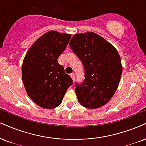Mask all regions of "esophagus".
<instances>
[{"instance_id":"esophagus-1","label":"esophagus","mask_w":146,"mask_h":146,"mask_svg":"<svg viewBox=\"0 0 146 146\" xmlns=\"http://www.w3.org/2000/svg\"><path fill=\"white\" fill-rule=\"evenodd\" d=\"M70 76H71L72 78L73 82H74L75 81V74H70Z\"/></svg>"}]
</instances>
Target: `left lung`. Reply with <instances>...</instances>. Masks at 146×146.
I'll list each match as a JSON object with an SVG mask.
<instances>
[{
  "label": "left lung",
  "instance_id": "left-lung-1",
  "mask_svg": "<svg viewBox=\"0 0 146 146\" xmlns=\"http://www.w3.org/2000/svg\"><path fill=\"white\" fill-rule=\"evenodd\" d=\"M70 46L84 68L85 79L76 84L79 103L96 109L108 103L116 93L123 66L119 53L111 43L95 32L76 34Z\"/></svg>",
  "mask_w": 146,
  "mask_h": 146
}]
</instances>
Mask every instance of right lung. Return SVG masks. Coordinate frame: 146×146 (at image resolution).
Wrapping results in <instances>:
<instances>
[{
    "label": "right lung",
    "mask_w": 146,
    "mask_h": 146,
    "mask_svg": "<svg viewBox=\"0 0 146 146\" xmlns=\"http://www.w3.org/2000/svg\"><path fill=\"white\" fill-rule=\"evenodd\" d=\"M70 38L71 35L55 30L46 32L32 44L23 59L21 76L25 89L30 99L43 108L60 105L73 84L57 62Z\"/></svg>",
    "instance_id": "1"
}]
</instances>
